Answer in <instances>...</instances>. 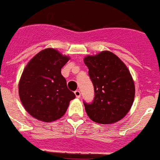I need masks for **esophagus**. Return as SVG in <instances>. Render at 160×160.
Returning <instances> with one entry per match:
<instances>
[{
    "mask_svg": "<svg viewBox=\"0 0 160 160\" xmlns=\"http://www.w3.org/2000/svg\"><path fill=\"white\" fill-rule=\"evenodd\" d=\"M74 94H75L76 97H77V98L81 97V92H80V90H79V89H77V90L74 92Z\"/></svg>",
    "mask_w": 160,
    "mask_h": 160,
    "instance_id": "34e87169",
    "label": "esophagus"
}]
</instances>
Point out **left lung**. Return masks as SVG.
<instances>
[{
	"label": "left lung",
	"instance_id": "1",
	"mask_svg": "<svg viewBox=\"0 0 160 160\" xmlns=\"http://www.w3.org/2000/svg\"><path fill=\"white\" fill-rule=\"evenodd\" d=\"M84 63L94 89L91 103L83 101L89 118L102 124L122 119L128 113L135 97V84L126 66L108 51L87 56Z\"/></svg>",
	"mask_w": 160,
	"mask_h": 160
}]
</instances>
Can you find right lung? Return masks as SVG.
Wrapping results in <instances>:
<instances>
[{
    "mask_svg": "<svg viewBox=\"0 0 160 160\" xmlns=\"http://www.w3.org/2000/svg\"><path fill=\"white\" fill-rule=\"evenodd\" d=\"M69 58L53 49L38 53L29 62L21 77L18 92L22 104L31 116L43 122L59 119L69 102L76 97L67 88L61 68Z\"/></svg>",
    "mask_w": 160,
    "mask_h": 160,
    "instance_id": "right-lung-1",
    "label": "right lung"
}]
</instances>
